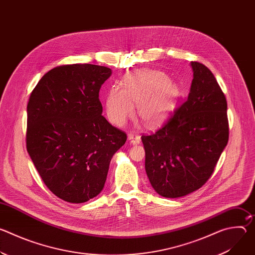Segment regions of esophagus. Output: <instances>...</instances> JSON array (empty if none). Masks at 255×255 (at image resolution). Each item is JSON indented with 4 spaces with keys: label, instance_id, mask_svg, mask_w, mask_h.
I'll return each instance as SVG.
<instances>
[{
    "label": "esophagus",
    "instance_id": "esophagus-1",
    "mask_svg": "<svg viewBox=\"0 0 255 255\" xmlns=\"http://www.w3.org/2000/svg\"><path fill=\"white\" fill-rule=\"evenodd\" d=\"M128 139L132 144H137L140 142V136L137 133H129L128 134Z\"/></svg>",
    "mask_w": 255,
    "mask_h": 255
}]
</instances>
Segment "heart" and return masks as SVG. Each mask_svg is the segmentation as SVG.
I'll list each match as a JSON object with an SVG mask.
<instances>
[{"mask_svg":"<svg viewBox=\"0 0 255 255\" xmlns=\"http://www.w3.org/2000/svg\"><path fill=\"white\" fill-rule=\"evenodd\" d=\"M178 87L158 70L145 69L124 78L121 88L114 87L106 96L108 119L116 126H123L134 114L148 126L161 123L171 112L178 97Z\"/></svg>","mask_w":255,"mask_h":255,"instance_id":"obj_1","label":"heart"}]
</instances>
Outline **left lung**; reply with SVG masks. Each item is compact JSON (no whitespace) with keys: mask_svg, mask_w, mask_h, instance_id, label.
Returning <instances> with one entry per match:
<instances>
[{"mask_svg":"<svg viewBox=\"0 0 255 255\" xmlns=\"http://www.w3.org/2000/svg\"><path fill=\"white\" fill-rule=\"evenodd\" d=\"M188 98L156 132L142 135L145 170L164 198L187 196L211 177L229 139L227 101L212 71L191 62Z\"/></svg>","mask_w":255,"mask_h":255,"instance_id":"8db88e82","label":"left lung"}]
</instances>
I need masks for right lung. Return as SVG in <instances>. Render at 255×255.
<instances>
[{"label": "right lung", "mask_w": 255, "mask_h": 255, "mask_svg": "<svg viewBox=\"0 0 255 255\" xmlns=\"http://www.w3.org/2000/svg\"><path fill=\"white\" fill-rule=\"evenodd\" d=\"M111 74L101 65H60L30 95L27 151L45 186L65 202L81 204L98 196L113 155L127 140L102 116L99 92Z\"/></svg>", "instance_id": "1"}]
</instances>
